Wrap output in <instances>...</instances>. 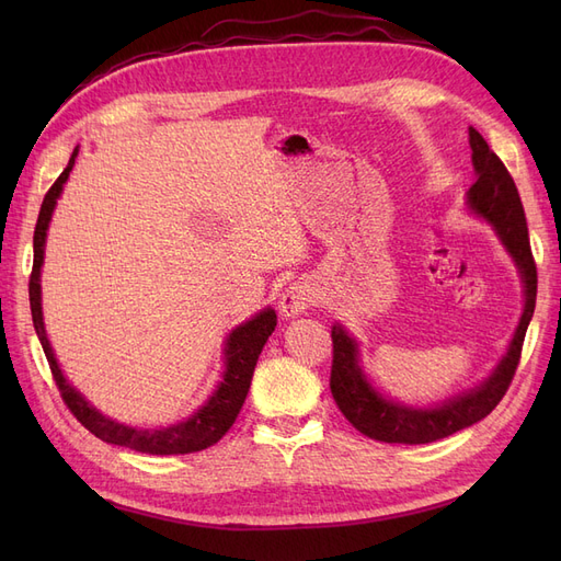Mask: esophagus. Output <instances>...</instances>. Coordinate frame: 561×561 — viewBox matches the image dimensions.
<instances>
[{
  "mask_svg": "<svg viewBox=\"0 0 561 561\" xmlns=\"http://www.w3.org/2000/svg\"><path fill=\"white\" fill-rule=\"evenodd\" d=\"M313 304V293L311 287L307 283H293L287 290L280 295V301H278V309L285 318H295V316H301L304 311H307Z\"/></svg>",
  "mask_w": 561,
  "mask_h": 561,
  "instance_id": "obj_1",
  "label": "esophagus"
}]
</instances>
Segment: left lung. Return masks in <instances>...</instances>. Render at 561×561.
<instances>
[{"instance_id":"1","label":"left lung","mask_w":561,"mask_h":561,"mask_svg":"<svg viewBox=\"0 0 561 561\" xmlns=\"http://www.w3.org/2000/svg\"><path fill=\"white\" fill-rule=\"evenodd\" d=\"M470 149L472 165L478 180L470 186L468 201L470 208L489 219L501 236L503 245L513 254L519 274L524 280V313L519 318L517 332L507 348L505 358L499 363L482 386L466 396H458L435 410H412V407L396 404L381 398L365 379L358 367V346L353 339L339 328H332V375L330 390L342 414L358 428L363 435L379 439V443H398V445H428L435 439L449 437L463 431L472 423L484 419L489 412L496 410L503 400L505 390L511 388L513 377L522 358V344L526 328L536 309V262L529 243V227L522 208V198L515 186L513 175L507 173L503 161L491 151L482 135L470 128Z\"/></svg>"}]
</instances>
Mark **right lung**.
<instances>
[{"mask_svg":"<svg viewBox=\"0 0 561 561\" xmlns=\"http://www.w3.org/2000/svg\"><path fill=\"white\" fill-rule=\"evenodd\" d=\"M77 159V149L72 151L70 163H67L65 171L58 175V180L50 184V190L44 196L42 210L37 217V227H35V262H32V274H30V311H32V322H35L37 336L42 342V348L46 353V360L50 367V375H54V381L60 390V398L67 404L77 421L83 428H89L95 437L105 439L110 445L118 447H128L142 454H192L208 449L219 439L225 437V433L233 426L236 416H239L241 407L245 402V396L250 390L252 381V371L254 365H257L260 353L266 344V339L271 332L276 330V311L274 309H264L262 313L254 316L252 320L243 322L241 328H236L229 339H227V348H225V358H227V371L222 383L217 386L213 398L201 407V410L190 416L182 423H175V426L168 428H128L124 423H116L112 419H105L100 412H95L93 407L83 400L77 390L65 381L62 371L54 358V351L48 346V339L44 332V322H42V290H39V271L44 262V241H46V229L50 222V213L56 208V198L62 192L65 180L70 178V171Z\"/></svg>","mask_w":561,"mask_h":561,"instance_id":"right-lung-1","label":"right lung"}]
</instances>
